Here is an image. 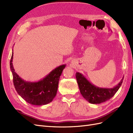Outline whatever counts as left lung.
<instances>
[{
    "mask_svg": "<svg viewBox=\"0 0 133 133\" xmlns=\"http://www.w3.org/2000/svg\"><path fill=\"white\" fill-rule=\"evenodd\" d=\"M76 78L80 93L84 98L91 104H100L109 100L122 85L124 77L117 85L112 88H101L92 85L81 73H76Z\"/></svg>",
    "mask_w": 133,
    "mask_h": 133,
    "instance_id": "obj_1",
    "label": "left lung"
}]
</instances>
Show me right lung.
I'll return each instance as SVG.
<instances>
[{
    "instance_id": "obj_1",
    "label": "right lung",
    "mask_w": 133,
    "mask_h": 133,
    "mask_svg": "<svg viewBox=\"0 0 133 133\" xmlns=\"http://www.w3.org/2000/svg\"><path fill=\"white\" fill-rule=\"evenodd\" d=\"M13 52L10 61V70L13 76V83L18 94L32 105H45L53 101L57 95L59 80L65 65H62L37 82H26L15 73L13 63Z\"/></svg>"
}]
</instances>
